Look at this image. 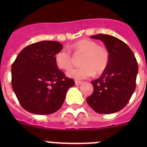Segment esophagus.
Segmentation results:
<instances>
[{
  "instance_id": "34e87169",
  "label": "esophagus",
  "mask_w": 147,
  "mask_h": 147,
  "mask_svg": "<svg viewBox=\"0 0 147 147\" xmlns=\"http://www.w3.org/2000/svg\"><path fill=\"white\" fill-rule=\"evenodd\" d=\"M75 83H76V85H77V86H78V85H82V82H81V81H76V82H75Z\"/></svg>"
}]
</instances>
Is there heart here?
Here are the masks:
<instances>
[{"label": "heart", "mask_w": 147, "mask_h": 147, "mask_svg": "<svg viewBox=\"0 0 147 147\" xmlns=\"http://www.w3.org/2000/svg\"><path fill=\"white\" fill-rule=\"evenodd\" d=\"M76 53L83 54L81 60L82 66L71 69L67 72L69 78L81 80L95 75H100L107 69L109 62V53L105 47H100L93 40L83 39L71 46ZM55 62L58 68L63 70L71 69L72 57L67 49H61L55 55Z\"/></svg>", "instance_id": "b5f03b06"}]
</instances>
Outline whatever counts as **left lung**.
<instances>
[{
	"mask_svg": "<svg viewBox=\"0 0 147 147\" xmlns=\"http://www.w3.org/2000/svg\"><path fill=\"white\" fill-rule=\"evenodd\" d=\"M91 38L104 42L109 53V62L100 78L91 82L94 92L86 100L98 114H113L123 109L132 96L138 65L130 47L117 37L97 34Z\"/></svg>",
	"mask_w": 147,
	"mask_h": 147,
	"instance_id": "left-lung-1",
	"label": "left lung"
}]
</instances>
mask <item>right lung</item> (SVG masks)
Here are the masks:
<instances>
[{
  "instance_id": "obj_1",
  "label": "right lung",
  "mask_w": 147,
  "mask_h": 147,
  "mask_svg": "<svg viewBox=\"0 0 147 147\" xmlns=\"http://www.w3.org/2000/svg\"><path fill=\"white\" fill-rule=\"evenodd\" d=\"M57 41H40L27 46L11 67L12 88L20 104L35 114H50L64 102L67 91L75 85L58 69L55 54L62 49Z\"/></svg>"
}]
</instances>
